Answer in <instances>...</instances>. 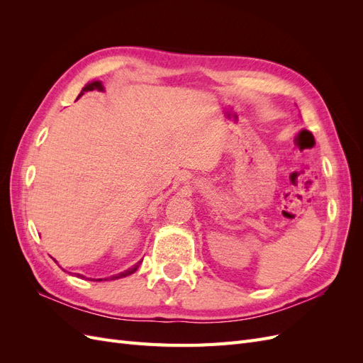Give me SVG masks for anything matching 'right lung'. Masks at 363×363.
I'll return each instance as SVG.
<instances>
[{
	"label": "right lung",
	"instance_id": "right-lung-1",
	"mask_svg": "<svg viewBox=\"0 0 363 363\" xmlns=\"http://www.w3.org/2000/svg\"><path fill=\"white\" fill-rule=\"evenodd\" d=\"M89 91H100V92H103V91H104V86H103V83H101L100 80H95V82H91V83L84 84V87L82 89V92H80V95L77 96V100H79V98H80L84 92H89ZM140 262H142V260H140ZM140 262H138L133 268H128L127 271H124V272H119V274H116V276H111V277H107V279H104V280H116V279H121V277H127V276H130V274H133V272L139 268ZM77 277L86 279L84 276H82V274H77ZM89 280H95V279H89ZM96 280H103V279H96Z\"/></svg>",
	"mask_w": 363,
	"mask_h": 363
}]
</instances>
